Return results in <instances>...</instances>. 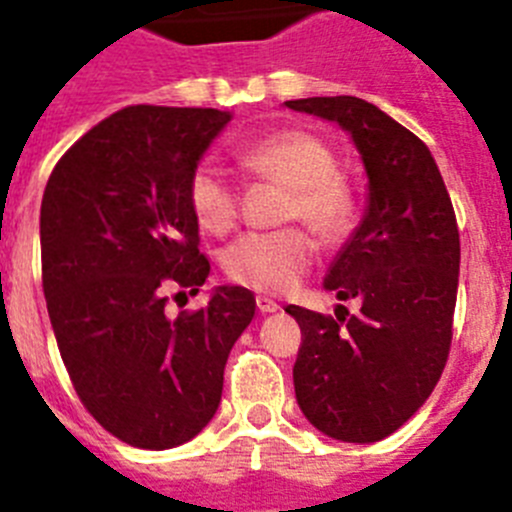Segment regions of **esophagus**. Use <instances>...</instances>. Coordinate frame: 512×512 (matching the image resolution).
Returning <instances> with one entry per match:
<instances>
[{"label": "esophagus", "instance_id": "esophagus-1", "mask_svg": "<svg viewBox=\"0 0 512 512\" xmlns=\"http://www.w3.org/2000/svg\"><path fill=\"white\" fill-rule=\"evenodd\" d=\"M256 307H259V312H264V315H271V312L279 310L277 302L271 300V297H266V295L256 297Z\"/></svg>", "mask_w": 512, "mask_h": 512}]
</instances>
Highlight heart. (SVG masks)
I'll list each match as a JSON object with an SVG mask.
<instances>
[{"label":"heart","mask_w":512,"mask_h":512,"mask_svg":"<svg viewBox=\"0 0 512 512\" xmlns=\"http://www.w3.org/2000/svg\"><path fill=\"white\" fill-rule=\"evenodd\" d=\"M238 164L253 179L287 189L282 220H302L320 241H341L354 225V187L333 169V153L315 135L292 128L274 130L243 146ZM187 197L194 220L207 233L225 235L238 223V192L215 166L202 164L192 171ZM312 251V241L297 228L253 233L228 248L225 274L253 292L284 295L302 282Z\"/></svg>","instance_id":"1"}]
</instances>
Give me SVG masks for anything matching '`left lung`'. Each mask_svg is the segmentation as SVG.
Returning <instances> with one entry per match:
<instances>
[{
	"instance_id": "1",
	"label": "left lung",
	"mask_w": 512,
	"mask_h": 512,
	"mask_svg": "<svg viewBox=\"0 0 512 512\" xmlns=\"http://www.w3.org/2000/svg\"><path fill=\"white\" fill-rule=\"evenodd\" d=\"M284 104L346 130L366 174L364 217L323 279L341 302L359 300L361 312L338 305L333 320L287 307L302 328L297 405L336 441H382L431 397L449 359L461 256L454 207L428 146L377 104Z\"/></svg>"
}]
</instances>
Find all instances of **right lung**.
<instances>
[{"mask_svg": "<svg viewBox=\"0 0 512 512\" xmlns=\"http://www.w3.org/2000/svg\"><path fill=\"white\" fill-rule=\"evenodd\" d=\"M230 112L125 107L76 140L40 205L43 292L76 395L138 449L182 446L223 395L230 348L253 320L243 287L166 315V289L200 292L210 261L189 207V176Z\"/></svg>", "mask_w": 512, "mask_h": 512, "instance_id": "obj_1", "label": "right lung"}]
</instances>
